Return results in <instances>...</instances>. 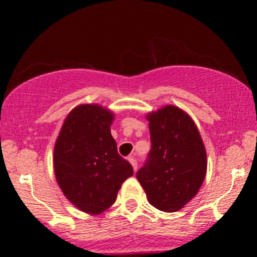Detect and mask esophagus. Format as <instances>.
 I'll use <instances>...</instances> for the list:
<instances>
[{
	"mask_svg": "<svg viewBox=\"0 0 257 257\" xmlns=\"http://www.w3.org/2000/svg\"><path fill=\"white\" fill-rule=\"evenodd\" d=\"M128 161H129V163L132 164V167H133V169H134V172H137V169H138L137 159H135L134 157H129V158H128Z\"/></svg>",
	"mask_w": 257,
	"mask_h": 257,
	"instance_id": "1",
	"label": "esophagus"
}]
</instances>
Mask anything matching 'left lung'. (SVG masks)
Masks as SVG:
<instances>
[{"label":"left lung","mask_w":257,"mask_h":257,"mask_svg":"<svg viewBox=\"0 0 257 257\" xmlns=\"http://www.w3.org/2000/svg\"><path fill=\"white\" fill-rule=\"evenodd\" d=\"M151 151L137 178L150 204L166 213L182 209L198 193L206 175V151L194 120L166 105L146 114Z\"/></svg>","instance_id":"1"}]
</instances>
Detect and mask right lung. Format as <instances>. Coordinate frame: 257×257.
Instances as JSON below:
<instances>
[{
	"instance_id": "1",
	"label": "right lung",
	"mask_w": 257,
	"mask_h": 257,
	"mask_svg": "<svg viewBox=\"0 0 257 257\" xmlns=\"http://www.w3.org/2000/svg\"><path fill=\"white\" fill-rule=\"evenodd\" d=\"M114 113L99 104H81L69 112L57 138L53 166L64 196L89 215L113 204L120 186L133 176L111 135Z\"/></svg>"
}]
</instances>
